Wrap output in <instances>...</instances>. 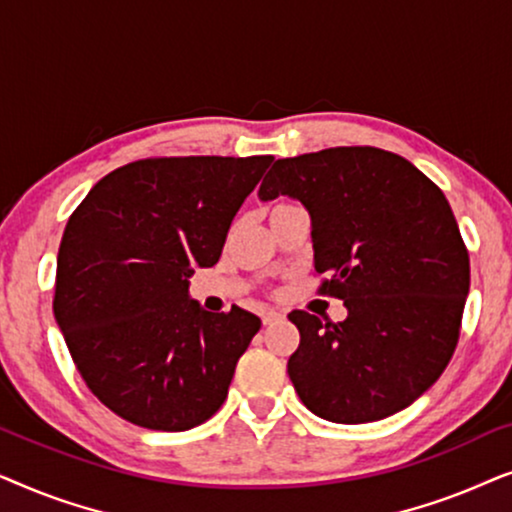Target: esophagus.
I'll list each match as a JSON object with an SVG mask.
<instances>
[{
    "instance_id": "esophagus-1",
    "label": "esophagus",
    "mask_w": 512,
    "mask_h": 512,
    "mask_svg": "<svg viewBox=\"0 0 512 512\" xmlns=\"http://www.w3.org/2000/svg\"><path fill=\"white\" fill-rule=\"evenodd\" d=\"M284 319V312H277V310H268L263 314V324L270 326V324H277V321Z\"/></svg>"
}]
</instances>
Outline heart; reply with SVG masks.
<instances>
[{
  "label": "heart",
  "mask_w": 512,
  "mask_h": 512,
  "mask_svg": "<svg viewBox=\"0 0 512 512\" xmlns=\"http://www.w3.org/2000/svg\"><path fill=\"white\" fill-rule=\"evenodd\" d=\"M286 207H293V205H286V202H282V205H277L275 209H272V212H279V209H286Z\"/></svg>",
  "instance_id": "obj_1"
}]
</instances>
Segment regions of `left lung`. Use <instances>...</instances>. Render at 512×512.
<instances>
[{"label":"left lung","instance_id":"obj_1","mask_svg":"<svg viewBox=\"0 0 512 512\" xmlns=\"http://www.w3.org/2000/svg\"><path fill=\"white\" fill-rule=\"evenodd\" d=\"M289 195L312 221L321 291L347 319L293 310L300 345L289 377L300 401L335 424L396 415L438 380L459 340L471 268L450 202L410 160L375 146L282 158L258 198Z\"/></svg>","mask_w":512,"mask_h":512}]
</instances>
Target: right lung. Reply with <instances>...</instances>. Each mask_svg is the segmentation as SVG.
Masks as SVG:
<instances>
[{"label":"right lung","instance_id":"1","mask_svg":"<svg viewBox=\"0 0 512 512\" xmlns=\"http://www.w3.org/2000/svg\"><path fill=\"white\" fill-rule=\"evenodd\" d=\"M272 156L149 158L109 172L69 216L53 314L88 389L153 431L207 422L261 319L202 310L195 268L219 261Z\"/></svg>","mask_w":512,"mask_h":512}]
</instances>
